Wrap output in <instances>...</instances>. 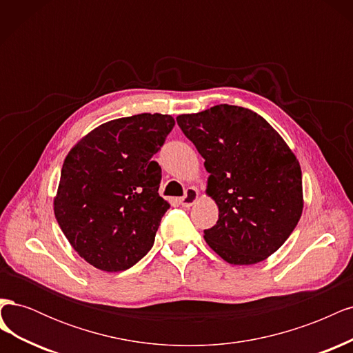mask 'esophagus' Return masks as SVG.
<instances>
[{"instance_id": "34e87169", "label": "esophagus", "mask_w": 353, "mask_h": 353, "mask_svg": "<svg viewBox=\"0 0 353 353\" xmlns=\"http://www.w3.org/2000/svg\"><path fill=\"white\" fill-rule=\"evenodd\" d=\"M197 199H199V191L194 187H190V188L185 190V194L179 199V203L184 208H190V206L194 205Z\"/></svg>"}]
</instances>
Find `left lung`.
Returning a JSON list of instances; mask_svg holds the SVG:
<instances>
[{
  "mask_svg": "<svg viewBox=\"0 0 353 353\" xmlns=\"http://www.w3.org/2000/svg\"><path fill=\"white\" fill-rule=\"evenodd\" d=\"M176 122L205 159L206 193L219 209L209 248L232 265L265 261L290 237L303 210L302 170L262 116L219 104Z\"/></svg>",
  "mask_w": 353,
  "mask_h": 353,
  "instance_id": "1",
  "label": "left lung"
}]
</instances>
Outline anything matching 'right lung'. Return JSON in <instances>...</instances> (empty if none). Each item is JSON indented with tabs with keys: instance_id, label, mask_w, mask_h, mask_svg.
<instances>
[{
	"instance_id": "add662e5",
	"label": "right lung",
	"mask_w": 353,
	"mask_h": 353,
	"mask_svg": "<svg viewBox=\"0 0 353 353\" xmlns=\"http://www.w3.org/2000/svg\"><path fill=\"white\" fill-rule=\"evenodd\" d=\"M172 116L141 113L95 128L61 168L54 215L72 248L95 268H131L153 248L169 203L152 160L172 131Z\"/></svg>"
}]
</instances>
